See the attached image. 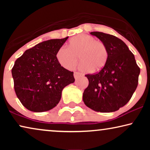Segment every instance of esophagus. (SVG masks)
<instances>
[{"label": "esophagus", "mask_w": 150, "mask_h": 150, "mask_svg": "<svg viewBox=\"0 0 150 150\" xmlns=\"http://www.w3.org/2000/svg\"><path fill=\"white\" fill-rule=\"evenodd\" d=\"M82 74L79 72V71H74V76L75 79H77L78 78H79L80 76H81Z\"/></svg>", "instance_id": "1"}]
</instances>
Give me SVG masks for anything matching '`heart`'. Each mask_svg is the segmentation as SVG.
Returning <instances> with one entry per match:
<instances>
[{"label":"heart","mask_w":150,"mask_h":150,"mask_svg":"<svg viewBox=\"0 0 150 150\" xmlns=\"http://www.w3.org/2000/svg\"><path fill=\"white\" fill-rule=\"evenodd\" d=\"M69 48L62 46L57 53V59L61 66L73 69L79 62L83 71H99L105 66L108 58V49L105 44L96 40L93 36L79 34L70 39Z\"/></svg>","instance_id":"b5f03b06"}]
</instances>
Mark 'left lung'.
Returning <instances> with one entry per match:
<instances>
[{"mask_svg": "<svg viewBox=\"0 0 150 150\" xmlns=\"http://www.w3.org/2000/svg\"><path fill=\"white\" fill-rule=\"evenodd\" d=\"M91 35L105 44L108 58L100 71L85 75L89 85L84 91L83 102L95 111H116L132 98L138 85L140 68L122 40L102 32H91Z\"/></svg>", "mask_w": 150, "mask_h": 150, "instance_id": "8db88e82", "label": "left lung"}]
</instances>
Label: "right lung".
<instances>
[{
	"mask_svg": "<svg viewBox=\"0 0 150 150\" xmlns=\"http://www.w3.org/2000/svg\"><path fill=\"white\" fill-rule=\"evenodd\" d=\"M67 38L41 42L15 61L11 69L14 89L28 110L52 109L60 101L63 88L74 82L73 71L61 66L57 59V51Z\"/></svg>",
	"mask_w": 150,
	"mask_h": 150,
	"instance_id": "add662e5",
	"label": "right lung"
}]
</instances>
